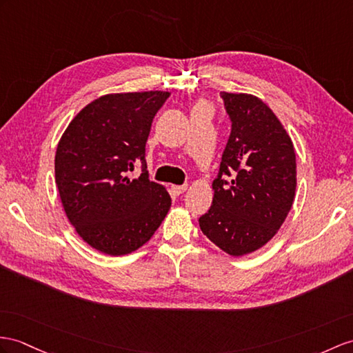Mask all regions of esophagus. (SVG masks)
I'll return each instance as SVG.
<instances>
[{
	"label": "esophagus",
	"instance_id": "1",
	"mask_svg": "<svg viewBox=\"0 0 353 353\" xmlns=\"http://www.w3.org/2000/svg\"><path fill=\"white\" fill-rule=\"evenodd\" d=\"M170 190H172V193H174L175 196H179V194H183L187 190V185H172Z\"/></svg>",
	"mask_w": 353,
	"mask_h": 353
}]
</instances>
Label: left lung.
Masks as SVG:
<instances>
[{"label":"left lung","instance_id":"1","mask_svg":"<svg viewBox=\"0 0 353 353\" xmlns=\"http://www.w3.org/2000/svg\"><path fill=\"white\" fill-rule=\"evenodd\" d=\"M232 119L203 235L239 257L259 250L285 223L295 199L296 159L290 136L259 97L220 92ZM227 176L225 177L224 175Z\"/></svg>","mask_w":353,"mask_h":353}]
</instances>
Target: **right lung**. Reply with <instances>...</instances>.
I'll return each mask as SVG.
<instances>
[{"mask_svg":"<svg viewBox=\"0 0 353 353\" xmlns=\"http://www.w3.org/2000/svg\"><path fill=\"white\" fill-rule=\"evenodd\" d=\"M169 91L106 94L88 103L58 142L55 183L68 221L85 243L124 256L148 243L172 205L148 179L145 143ZM143 163L144 174L126 172Z\"/></svg>","mask_w":353,"mask_h":353,"instance_id":"1","label":"right lung"}]
</instances>
